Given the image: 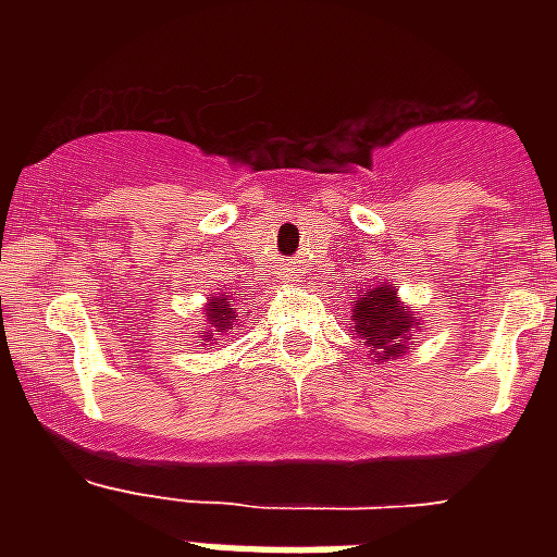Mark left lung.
I'll return each instance as SVG.
<instances>
[{
    "instance_id": "obj_1",
    "label": "left lung",
    "mask_w": 557,
    "mask_h": 557,
    "mask_svg": "<svg viewBox=\"0 0 557 557\" xmlns=\"http://www.w3.org/2000/svg\"><path fill=\"white\" fill-rule=\"evenodd\" d=\"M349 330L361 338L375 364H389L396 358L407 356L416 344V332L422 330V321H416L413 306H407L398 297L396 283L364 288L349 304Z\"/></svg>"
}]
</instances>
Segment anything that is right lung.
<instances>
[{
  "label": "right lung",
  "mask_w": 557,
  "mask_h": 557,
  "mask_svg": "<svg viewBox=\"0 0 557 557\" xmlns=\"http://www.w3.org/2000/svg\"><path fill=\"white\" fill-rule=\"evenodd\" d=\"M245 314H251L245 309L243 297L231 295V292H213L208 297V304L201 309V326L196 332L201 347L219 344V335H227V330H234L236 323H243Z\"/></svg>",
  "instance_id": "obj_1"
}]
</instances>
